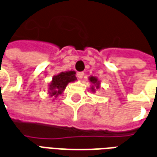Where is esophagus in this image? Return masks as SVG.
Returning a JSON list of instances; mask_svg holds the SVG:
<instances>
[{
  "instance_id": "1",
  "label": "esophagus",
  "mask_w": 157,
  "mask_h": 157,
  "mask_svg": "<svg viewBox=\"0 0 157 157\" xmlns=\"http://www.w3.org/2000/svg\"><path fill=\"white\" fill-rule=\"evenodd\" d=\"M84 75H85V74H84V72H82V71H79V72H77V73H76V76H77L79 79L83 78Z\"/></svg>"
}]
</instances>
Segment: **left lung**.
<instances>
[{"label": "left lung", "mask_w": 157, "mask_h": 157, "mask_svg": "<svg viewBox=\"0 0 157 157\" xmlns=\"http://www.w3.org/2000/svg\"><path fill=\"white\" fill-rule=\"evenodd\" d=\"M89 80L90 82H92V83L94 84V86H95V88H96V89L99 88V86H100V81H98V79L96 78V77H94V76H90V77L89 78ZM91 90L92 91H94V90H94V86H92Z\"/></svg>", "instance_id": "8db88e82"}]
</instances>
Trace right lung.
<instances>
[{
    "mask_svg": "<svg viewBox=\"0 0 157 157\" xmlns=\"http://www.w3.org/2000/svg\"><path fill=\"white\" fill-rule=\"evenodd\" d=\"M75 74L76 72L74 71H68L61 72L57 76H53L52 82L49 86L50 95L57 97L58 94H62L69 82L76 80Z\"/></svg>",
    "mask_w": 157,
    "mask_h": 157,
    "instance_id": "obj_1",
    "label": "right lung"
}]
</instances>
